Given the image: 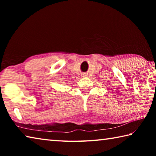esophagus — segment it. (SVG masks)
Segmentation results:
<instances>
[{"instance_id":"1","label":"esophagus","mask_w":156,"mask_h":156,"mask_svg":"<svg viewBox=\"0 0 156 156\" xmlns=\"http://www.w3.org/2000/svg\"><path fill=\"white\" fill-rule=\"evenodd\" d=\"M83 76H86L87 74H86V73H84V74H83Z\"/></svg>"}]
</instances>
